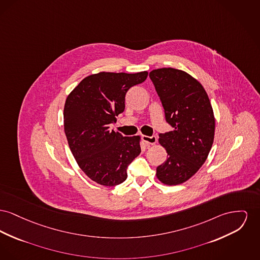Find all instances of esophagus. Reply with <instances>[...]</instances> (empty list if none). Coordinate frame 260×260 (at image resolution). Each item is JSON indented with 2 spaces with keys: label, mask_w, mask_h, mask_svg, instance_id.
<instances>
[{
  "label": "esophagus",
  "mask_w": 260,
  "mask_h": 260,
  "mask_svg": "<svg viewBox=\"0 0 260 260\" xmlns=\"http://www.w3.org/2000/svg\"><path fill=\"white\" fill-rule=\"evenodd\" d=\"M142 140L148 144V145H154L157 142V138L156 137H147V136H142Z\"/></svg>",
  "instance_id": "1"
}]
</instances>
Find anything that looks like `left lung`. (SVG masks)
Returning <instances> with one entry per match:
<instances>
[{"label": "left lung", "mask_w": 260, "mask_h": 260, "mask_svg": "<svg viewBox=\"0 0 260 260\" xmlns=\"http://www.w3.org/2000/svg\"><path fill=\"white\" fill-rule=\"evenodd\" d=\"M149 77L166 121L173 127L159 135L168 155L156 169V176L165 184H180L199 171L210 152L215 133L213 109L203 86L185 72L163 68L150 72Z\"/></svg>", "instance_id": "8db88e82"}]
</instances>
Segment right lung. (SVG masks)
<instances>
[{
	"label": "right lung",
	"instance_id": "add662e5",
	"mask_svg": "<svg viewBox=\"0 0 260 260\" xmlns=\"http://www.w3.org/2000/svg\"><path fill=\"white\" fill-rule=\"evenodd\" d=\"M148 76L99 73L83 78L67 97L64 134L79 168L92 181L105 186L125 181L126 169L141 152L139 137H122L110 129L124 111L127 90Z\"/></svg>",
	"mask_w": 260,
	"mask_h": 260
}]
</instances>
